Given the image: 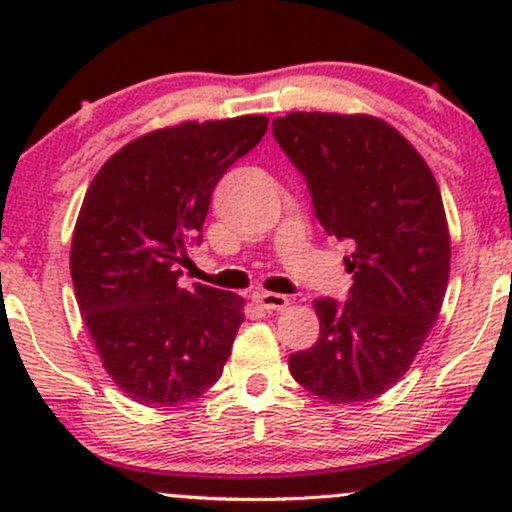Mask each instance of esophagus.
<instances>
[{"label": "esophagus", "mask_w": 512, "mask_h": 512, "mask_svg": "<svg viewBox=\"0 0 512 512\" xmlns=\"http://www.w3.org/2000/svg\"><path fill=\"white\" fill-rule=\"evenodd\" d=\"M255 303L260 305V308H264V310H269V313H272V310H284L286 305H289V298L284 296V293H272V291H257L255 296Z\"/></svg>", "instance_id": "1"}]
</instances>
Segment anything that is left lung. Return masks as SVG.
<instances>
[{"mask_svg": "<svg viewBox=\"0 0 512 512\" xmlns=\"http://www.w3.org/2000/svg\"><path fill=\"white\" fill-rule=\"evenodd\" d=\"M272 134L308 182L320 226L351 248L354 274L344 303H313L320 337L289 356L291 375L325 402H368L407 373L443 305L450 238L438 182L378 117L291 113Z\"/></svg>", "mask_w": 512, "mask_h": 512, "instance_id": "1", "label": "left lung"}]
</instances>
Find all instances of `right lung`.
Segmentation results:
<instances>
[{
    "mask_svg": "<svg viewBox=\"0 0 512 512\" xmlns=\"http://www.w3.org/2000/svg\"><path fill=\"white\" fill-rule=\"evenodd\" d=\"M267 117L185 122L129 142L88 187L72 238L81 315L115 385L139 404L195 402L221 378L243 298L180 289L211 192L262 142Z\"/></svg>",
    "mask_w": 512,
    "mask_h": 512,
    "instance_id": "1",
    "label": "right lung"
}]
</instances>
